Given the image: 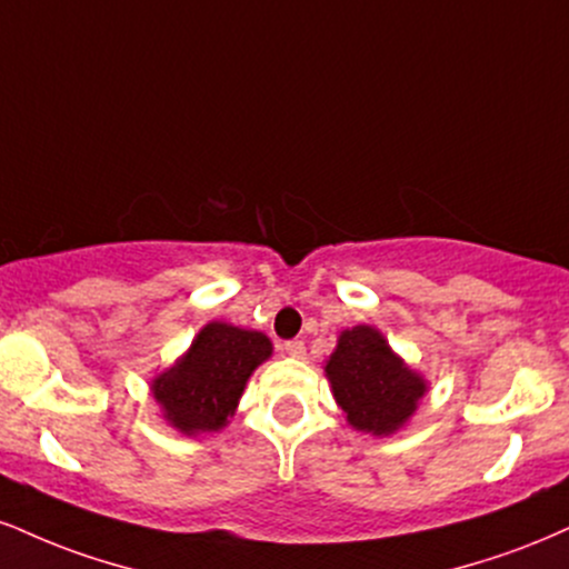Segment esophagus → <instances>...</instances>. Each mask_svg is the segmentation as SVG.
<instances>
[{
	"mask_svg": "<svg viewBox=\"0 0 569 569\" xmlns=\"http://www.w3.org/2000/svg\"><path fill=\"white\" fill-rule=\"evenodd\" d=\"M280 350H283L286 355H291V358H299V360H302L305 355H307V347H305V341H299V339H291V341H286V345L280 347Z\"/></svg>",
	"mask_w": 569,
	"mask_h": 569,
	"instance_id": "esophagus-1",
	"label": "esophagus"
}]
</instances>
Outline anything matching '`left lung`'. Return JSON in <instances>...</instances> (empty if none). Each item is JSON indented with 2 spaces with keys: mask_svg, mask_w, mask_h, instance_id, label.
<instances>
[{
  "mask_svg": "<svg viewBox=\"0 0 569 569\" xmlns=\"http://www.w3.org/2000/svg\"><path fill=\"white\" fill-rule=\"evenodd\" d=\"M326 376L347 421L371 435L400 429L427 392L421 376L410 371L371 326L341 333L337 352L326 362Z\"/></svg>",
  "mask_w": 569,
  "mask_h": 569,
  "instance_id": "8db88e82",
  "label": "left lung"
}]
</instances>
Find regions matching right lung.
Here are the masks:
<instances>
[{"label":"right lung","mask_w":569,"mask_h":569,"mask_svg":"<svg viewBox=\"0 0 569 569\" xmlns=\"http://www.w3.org/2000/svg\"><path fill=\"white\" fill-rule=\"evenodd\" d=\"M264 333L228 323H209L184 358L153 381V395L184 435L217 432L228 423L246 381L259 362L270 358Z\"/></svg>","instance_id":"add662e5"}]
</instances>
